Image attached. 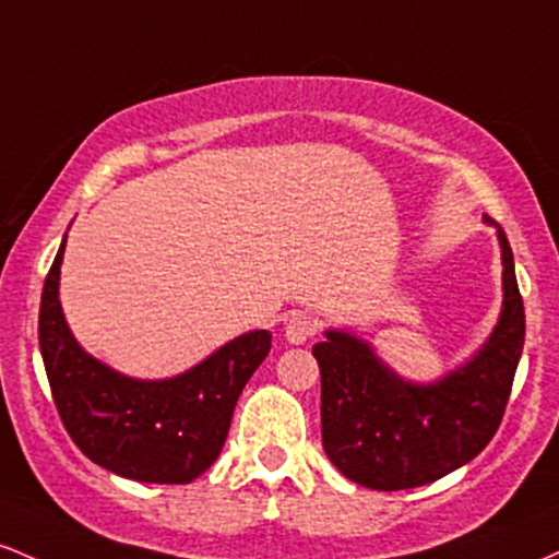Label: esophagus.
<instances>
[{"label": "esophagus", "instance_id": "34e87169", "mask_svg": "<svg viewBox=\"0 0 559 559\" xmlns=\"http://www.w3.org/2000/svg\"><path fill=\"white\" fill-rule=\"evenodd\" d=\"M313 332H317V319L304 311L293 313V317L285 322V337L287 343H293V346H300V343L309 341V337H313Z\"/></svg>", "mask_w": 559, "mask_h": 559}]
</instances>
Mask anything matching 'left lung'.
Instances as JSON below:
<instances>
[{
    "mask_svg": "<svg viewBox=\"0 0 559 559\" xmlns=\"http://www.w3.org/2000/svg\"><path fill=\"white\" fill-rule=\"evenodd\" d=\"M497 237L504 266L499 322L478 354L441 380H404L346 330H328V341L313 346L322 447L348 480L374 491L425 486L475 460L499 430L523 354L525 311L501 227Z\"/></svg>",
    "mask_w": 559,
    "mask_h": 559,
    "instance_id": "8db88e82",
    "label": "left lung"
}]
</instances>
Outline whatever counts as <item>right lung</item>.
Listing matches in <instances>:
<instances>
[{
    "label": "right lung",
    "instance_id": "1",
    "mask_svg": "<svg viewBox=\"0 0 559 559\" xmlns=\"http://www.w3.org/2000/svg\"><path fill=\"white\" fill-rule=\"evenodd\" d=\"M66 237L44 280L39 348L68 436L94 465L121 478L192 483L222 454L231 412L266 359L272 332H246L177 378H127L86 354L62 317Z\"/></svg>",
    "mask_w": 559,
    "mask_h": 559
}]
</instances>
